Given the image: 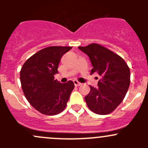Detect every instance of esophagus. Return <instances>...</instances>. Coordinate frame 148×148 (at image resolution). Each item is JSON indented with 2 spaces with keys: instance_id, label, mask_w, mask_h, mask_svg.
<instances>
[{
  "instance_id": "1",
  "label": "esophagus",
  "mask_w": 148,
  "mask_h": 148,
  "mask_svg": "<svg viewBox=\"0 0 148 148\" xmlns=\"http://www.w3.org/2000/svg\"><path fill=\"white\" fill-rule=\"evenodd\" d=\"M74 85H75V86H81L82 84L81 82H78L77 80H74Z\"/></svg>"
}]
</instances>
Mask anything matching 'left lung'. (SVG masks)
<instances>
[{
  "label": "left lung",
  "instance_id": "left-lung-1",
  "mask_svg": "<svg viewBox=\"0 0 148 148\" xmlns=\"http://www.w3.org/2000/svg\"><path fill=\"white\" fill-rule=\"evenodd\" d=\"M79 49L88 55L93 68L91 74L97 73L101 79L98 87L89 86L90 92L84 97L89 110L98 114L112 112L122 102L130 84V71L123 59L98 44Z\"/></svg>",
  "mask_w": 148,
  "mask_h": 148
}]
</instances>
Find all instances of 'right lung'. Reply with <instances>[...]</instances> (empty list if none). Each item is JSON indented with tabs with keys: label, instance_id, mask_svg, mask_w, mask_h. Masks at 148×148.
Segmentation results:
<instances>
[{
	"label": "right lung",
	"instance_id": "obj_1",
	"mask_svg": "<svg viewBox=\"0 0 148 148\" xmlns=\"http://www.w3.org/2000/svg\"><path fill=\"white\" fill-rule=\"evenodd\" d=\"M71 46H49L28 58L20 71L23 94L28 102L41 114L55 115L65 109L74 82L54 79L61 58Z\"/></svg>",
	"mask_w": 148,
	"mask_h": 148
}]
</instances>
